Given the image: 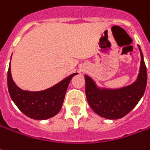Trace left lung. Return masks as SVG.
Masks as SVG:
<instances>
[{
    "instance_id": "left-lung-1",
    "label": "left lung",
    "mask_w": 150,
    "mask_h": 150,
    "mask_svg": "<svg viewBox=\"0 0 150 150\" xmlns=\"http://www.w3.org/2000/svg\"><path fill=\"white\" fill-rule=\"evenodd\" d=\"M141 54L138 78L132 85L117 90H100L88 76H85L86 96L88 104L97 115L106 119H120L126 115L138 104L147 84V69Z\"/></svg>"
}]
</instances>
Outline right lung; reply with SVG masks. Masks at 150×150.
Listing matches in <instances>:
<instances>
[{
    "mask_svg": "<svg viewBox=\"0 0 150 150\" xmlns=\"http://www.w3.org/2000/svg\"><path fill=\"white\" fill-rule=\"evenodd\" d=\"M66 77L51 88L40 91H24L14 82L11 73V63L7 73V85L10 96L17 107L28 117L46 120L57 115L63 105L68 84L74 75Z\"/></svg>",
    "mask_w": 150,
    "mask_h": 150,
    "instance_id": "add662e5",
    "label": "right lung"
}]
</instances>
